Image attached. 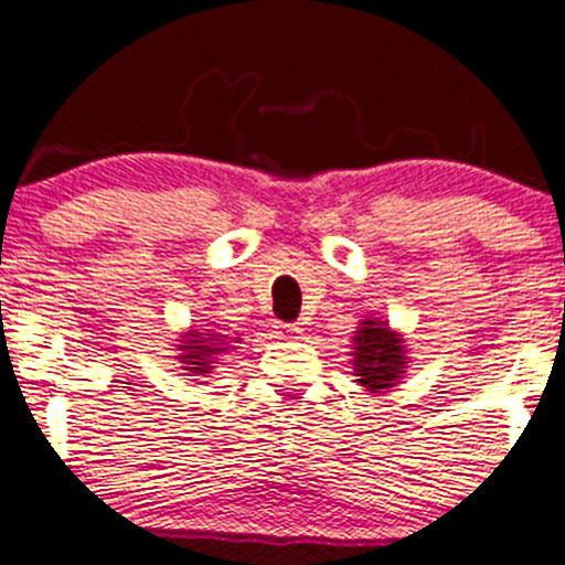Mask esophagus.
<instances>
[{
    "label": "esophagus",
    "instance_id": "34e87169",
    "mask_svg": "<svg viewBox=\"0 0 565 565\" xmlns=\"http://www.w3.org/2000/svg\"><path fill=\"white\" fill-rule=\"evenodd\" d=\"M273 332H276V338H281V340H292L302 334L300 327L292 324V321H276V324H273Z\"/></svg>",
    "mask_w": 565,
    "mask_h": 565
}]
</instances>
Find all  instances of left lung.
Returning <instances> with one entry per match:
<instances>
[{"mask_svg":"<svg viewBox=\"0 0 565 565\" xmlns=\"http://www.w3.org/2000/svg\"><path fill=\"white\" fill-rule=\"evenodd\" d=\"M356 349H353V364H356V377L367 392H381L392 388L399 373H405V351H402V338L388 327L377 321H364L362 330H356Z\"/></svg>","mask_w":565,"mask_h":565,"instance_id":"8db88e82","label":"left lung"}]
</instances>
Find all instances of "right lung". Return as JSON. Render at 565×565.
<instances>
[{
  "mask_svg": "<svg viewBox=\"0 0 565 565\" xmlns=\"http://www.w3.org/2000/svg\"><path fill=\"white\" fill-rule=\"evenodd\" d=\"M220 338H225V334H220ZM220 338H201V332H192L188 343L179 345L182 351H188L182 353V362L188 364L184 370H190V373H212L214 359L225 351V343H216Z\"/></svg>",
  "mask_w": 565,
  "mask_h": 565,
  "instance_id": "add662e5",
  "label": "right lung"
}]
</instances>
